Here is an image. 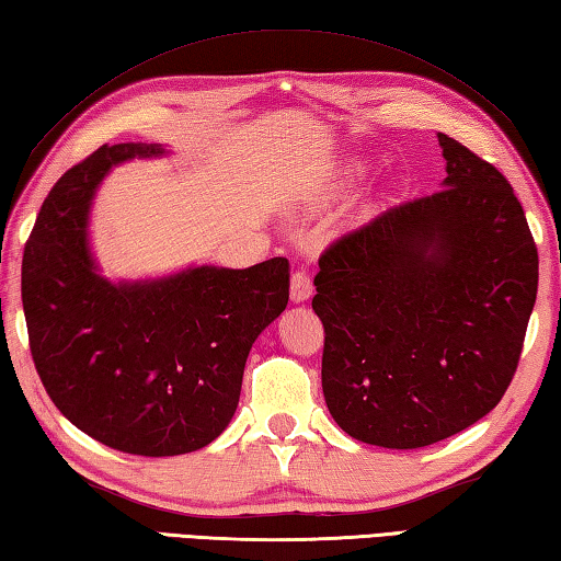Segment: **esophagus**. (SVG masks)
Instances as JSON below:
<instances>
[{"instance_id":"obj_1","label":"esophagus","mask_w":561,"mask_h":561,"mask_svg":"<svg viewBox=\"0 0 561 561\" xmlns=\"http://www.w3.org/2000/svg\"><path fill=\"white\" fill-rule=\"evenodd\" d=\"M312 298V280L305 271H295L290 278V300L293 302H305Z\"/></svg>"}]
</instances>
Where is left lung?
I'll list each match as a JSON object with an SVG mask.
<instances>
[{
	"mask_svg": "<svg viewBox=\"0 0 561 561\" xmlns=\"http://www.w3.org/2000/svg\"><path fill=\"white\" fill-rule=\"evenodd\" d=\"M439 193L383 209L320 256L324 403L348 437L420 449L501 403L537 298V249L511 183L437 134Z\"/></svg>",
	"mask_w": 561,
	"mask_h": 561,
	"instance_id": "8db88e82",
	"label": "left lung"
}]
</instances>
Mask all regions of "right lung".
I'll list each match as a JSON object with an SVG mask.
<instances>
[{"mask_svg":"<svg viewBox=\"0 0 561 561\" xmlns=\"http://www.w3.org/2000/svg\"><path fill=\"white\" fill-rule=\"evenodd\" d=\"M163 144H104L53 185L21 266L31 356L84 435L139 457L207 447L234 417L253 342L288 305L290 263L107 278L90 244L104 178Z\"/></svg>","mask_w":561,"mask_h":561,"instance_id":"1","label":"right lung"}]
</instances>
